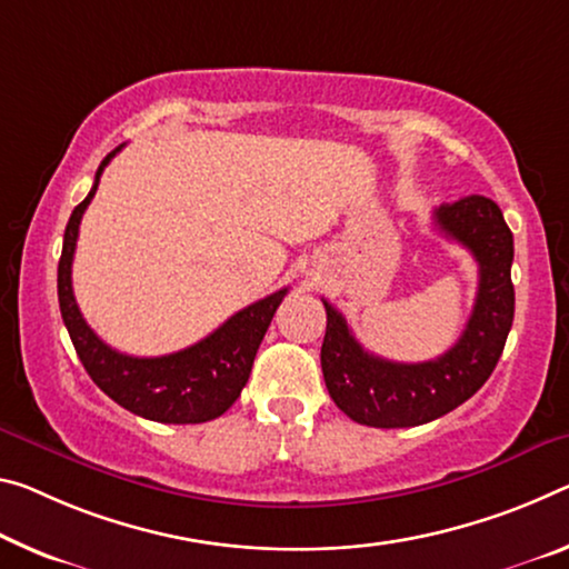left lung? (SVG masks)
<instances>
[{
	"label": "left lung",
	"mask_w": 569,
	"mask_h": 569,
	"mask_svg": "<svg viewBox=\"0 0 569 569\" xmlns=\"http://www.w3.org/2000/svg\"><path fill=\"white\" fill-rule=\"evenodd\" d=\"M436 228L479 263V291L461 339L430 362H390L359 345L347 319L323 301L321 372L331 400L359 426L412 428L456 410L489 380L513 321V238L499 204L471 194L440 204Z\"/></svg>",
	"instance_id": "8db88e82"
}]
</instances>
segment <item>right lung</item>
Returning <instances> with one entry per match:
<instances>
[{
	"label": "right lung",
	"mask_w": 569,
	"mask_h": 569,
	"mask_svg": "<svg viewBox=\"0 0 569 569\" xmlns=\"http://www.w3.org/2000/svg\"><path fill=\"white\" fill-rule=\"evenodd\" d=\"M121 149L123 143L101 161L88 197L68 220L58 263V301L62 321H66L70 341H73L90 380L121 408L147 420L174 422V426L214 420L240 398L250 377L256 351L288 288L246 306L220 329H214L210 337L182 351H174V355L131 357L98 339V333L88 327L76 303L73 256L86 207L93 200L106 164Z\"/></svg>",
	"instance_id": "right-lung-1"
}]
</instances>
